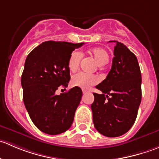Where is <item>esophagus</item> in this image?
I'll return each instance as SVG.
<instances>
[{"instance_id": "1", "label": "esophagus", "mask_w": 159, "mask_h": 159, "mask_svg": "<svg viewBox=\"0 0 159 159\" xmlns=\"http://www.w3.org/2000/svg\"><path fill=\"white\" fill-rule=\"evenodd\" d=\"M82 92H83V94H85L86 93H88V92H89V91H87V90H84V89H83V90H82Z\"/></svg>"}]
</instances>
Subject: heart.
<instances>
[{
    "mask_svg": "<svg viewBox=\"0 0 159 159\" xmlns=\"http://www.w3.org/2000/svg\"><path fill=\"white\" fill-rule=\"evenodd\" d=\"M89 53L94 57L98 65L102 66L108 62L109 56L108 52L102 48H93L89 51ZM82 54L79 51H75L70 54L68 61V69L70 71H75L79 67L80 61ZM99 79L96 75H89L84 72H79L74 75L71 78V84L75 87L81 88L82 89H89L91 85L97 84Z\"/></svg>",
    "mask_w": 159,
    "mask_h": 159,
    "instance_id": "obj_1",
    "label": "heart"
}]
</instances>
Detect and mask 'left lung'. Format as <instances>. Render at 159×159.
I'll list each match as a JSON object with an SVG mask.
<instances>
[{"instance_id": "obj_1", "label": "left lung", "mask_w": 159, "mask_h": 159, "mask_svg": "<svg viewBox=\"0 0 159 159\" xmlns=\"http://www.w3.org/2000/svg\"><path fill=\"white\" fill-rule=\"evenodd\" d=\"M112 41L116 45L111 69L96 86L102 94L94 93L91 107L97 131L113 138L125 134L135 121L142 100V75L136 56L124 44Z\"/></svg>"}]
</instances>
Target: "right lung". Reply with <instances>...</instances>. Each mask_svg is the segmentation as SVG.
<instances>
[{
    "label": "right lung",
    "mask_w": 159,
    "mask_h": 159,
    "mask_svg": "<svg viewBox=\"0 0 159 159\" xmlns=\"http://www.w3.org/2000/svg\"><path fill=\"white\" fill-rule=\"evenodd\" d=\"M84 43L48 41L35 48L27 57L21 85L23 100L29 116L38 129L58 134L69 129L82 97L80 88L74 87L59 95V86L70 81L68 61L75 49Z\"/></svg>",
    "instance_id": "obj_1"
}]
</instances>
